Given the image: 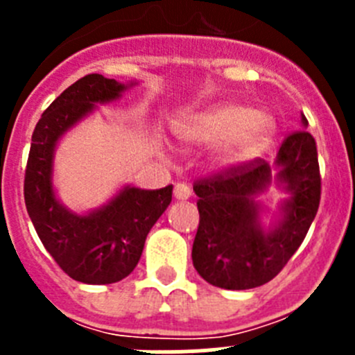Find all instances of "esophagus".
Masks as SVG:
<instances>
[{
    "instance_id": "obj_1",
    "label": "esophagus",
    "mask_w": 355,
    "mask_h": 355,
    "mask_svg": "<svg viewBox=\"0 0 355 355\" xmlns=\"http://www.w3.org/2000/svg\"><path fill=\"white\" fill-rule=\"evenodd\" d=\"M192 196V188L188 187L187 183H178L174 187V197L180 200L188 199V197Z\"/></svg>"
}]
</instances>
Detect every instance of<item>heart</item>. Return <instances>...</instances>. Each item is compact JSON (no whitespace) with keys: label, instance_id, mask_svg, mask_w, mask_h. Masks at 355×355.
I'll use <instances>...</instances> for the list:
<instances>
[{"label":"heart","instance_id":"b5f03b06","mask_svg":"<svg viewBox=\"0 0 355 355\" xmlns=\"http://www.w3.org/2000/svg\"><path fill=\"white\" fill-rule=\"evenodd\" d=\"M175 133L187 144L206 146L216 142V163L231 167L258 155L274 133V122L265 114L243 106L218 105L184 117Z\"/></svg>","mask_w":355,"mask_h":355}]
</instances>
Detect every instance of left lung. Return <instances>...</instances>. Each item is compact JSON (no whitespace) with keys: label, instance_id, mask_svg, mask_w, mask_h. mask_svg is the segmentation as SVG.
Wrapping results in <instances>:
<instances>
[{"label":"left lung","instance_id":"left-lung-1","mask_svg":"<svg viewBox=\"0 0 355 355\" xmlns=\"http://www.w3.org/2000/svg\"><path fill=\"white\" fill-rule=\"evenodd\" d=\"M302 124L307 119L302 115ZM277 180L290 199L283 218L270 231L259 225L254 196L270 183L261 158L241 162L199 178L193 183L199 227L192 247L196 270L224 290H249L268 283L299 249L318 211L320 178L316 142L306 130L290 133L277 153Z\"/></svg>","mask_w":355,"mask_h":355}]
</instances>
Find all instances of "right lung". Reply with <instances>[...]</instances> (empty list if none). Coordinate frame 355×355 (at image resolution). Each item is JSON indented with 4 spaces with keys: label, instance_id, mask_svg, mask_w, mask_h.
Returning a JSON list of instances; mask_svg holds the SVG:
<instances>
[{
    "label": "right lung",
    "instance_id": "right-lung-1",
    "mask_svg": "<svg viewBox=\"0 0 355 355\" xmlns=\"http://www.w3.org/2000/svg\"><path fill=\"white\" fill-rule=\"evenodd\" d=\"M124 85L103 74H87L48 106L31 135L24 171V202L33 227L56 265L74 281L110 284L128 277L142 256L147 233L172 200V184L159 190L122 188L108 206L76 215L56 200L51 184L53 150L62 135L112 101Z\"/></svg>",
    "mask_w": 355,
    "mask_h": 355
}]
</instances>
